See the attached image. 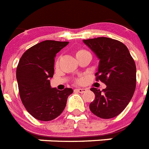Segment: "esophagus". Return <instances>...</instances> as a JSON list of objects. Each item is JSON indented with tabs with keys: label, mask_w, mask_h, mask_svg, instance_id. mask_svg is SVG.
<instances>
[{
	"label": "esophagus",
	"mask_w": 149,
	"mask_h": 149,
	"mask_svg": "<svg viewBox=\"0 0 149 149\" xmlns=\"http://www.w3.org/2000/svg\"><path fill=\"white\" fill-rule=\"evenodd\" d=\"M75 91L77 92H79V93H84V92H86L87 89L86 88H77L75 89Z\"/></svg>",
	"instance_id": "34e87169"
}]
</instances>
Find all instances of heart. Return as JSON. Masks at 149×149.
Masks as SVG:
<instances>
[{
  "label": "heart",
  "instance_id": "heart-1",
  "mask_svg": "<svg viewBox=\"0 0 149 149\" xmlns=\"http://www.w3.org/2000/svg\"><path fill=\"white\" fill-rule=\"evenodd\" d=\"M88 53H89V52H88V51H86V50L82 49V48H79V49H78L77 51H76L75 54H76V57L78 58V57H80V56L83 55V54H88ZM58 65H59V58H58V60L56 61L55 66H58ZM83 81H84V78H80V79L76 80V82H77V83H82Z\"/></svg>",
  "mask_w": 149,
  "mask_h": 149
}]
</instances>
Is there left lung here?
Masks as SVG:
<instances>
[{"label": "left lung", "instance_id": "1", "mask_svg": "<svg viewBox=\"0 0 149 149\" xmlns=\"http://www.w3.org/2000/svg\"><path fill=\"white\" fill-rule=\"evenodd\" d=\"M99 58L96 81L106 88H91L95 98L89 104L94 115L104 119L118 115L132 99L136 87V66L128 47L121 41L101 37L84 40Z\"/></svg>", "mask_w": 149, "mask_h": 149}]
</instances>
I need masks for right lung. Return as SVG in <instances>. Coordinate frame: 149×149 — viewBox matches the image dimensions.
Listing matches in <instances>:
<instances>
[{"label": "right lung", "mask_w": 149, "mask_h": 149, "mask_svg": "<svg viewBox=\"0 0 149 149\" xmlns=\"http://www.w3.org/2000/svg\"><path fill=\"white\" fill-rule=\"evenodd\" d=\"M68 41L47 40L27 49L17 67L19 95L24 106L38 120L48 122L62 113L71 88H52L49 79L54 75L56 54Z\"/></svg>", "instance_id": "1"}]
</instances>
